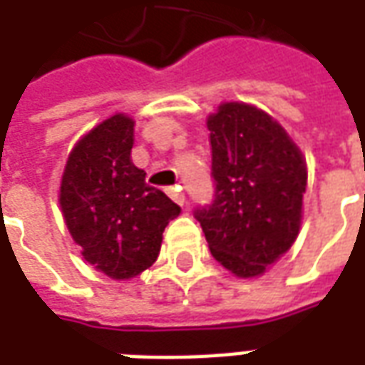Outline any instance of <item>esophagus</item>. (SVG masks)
<instances>
[{"instance_id": "34e87169", "label": "esophagus", "mask_w": 365, "mask_h": 365, "mask_svg": "<svg viewBox=\"0 0 365 365\" xmlns=\"http://www.w3.org/2000/svg\"><path fill=\"white\" fill-rule=\"evenodd\" d=\"M166 193L174 199L178 205H183V203H185V195H183V191H180V187H170Z\"/></svg>"}]
</instances>
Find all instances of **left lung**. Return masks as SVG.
<instances>
[{
	"label": "left lung",
	"mask_w": 365,
	"mask_h": 365,
	"mask_svg": "<svg viewBox=\"0 0 365 365\" xmlns=\"http://www.w3.org/2000/svg\"><path fill=\"white\" fill-rule=\"evenodd\" d=\"M215 199L195 219L209 250L237 277H258L301 229L307 164L285 128L254 105L227 101L207 119Z\"/></svg>",
	"instance_id": "left-lung-1"
}]
</instances>
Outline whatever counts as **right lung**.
<instances>
[{
  "label": "right lung",
  "mask_w": 365,
  "mask_h": 365,
  "mask_svg": "<svg viewBox=\"0 0 365 365\" xmlns=\"http://www.w3.org/2000/svg\"><path fill=\"white\" fill-rule=\"evenodd\" d=\"M135 120L115 113L91 128L68 154L60 209L86 262L125 282L156 262L162 232L182 213L166 193L146 183L130 160Z\"/></svg>",
  "instance_id": "1"
}]
</instances>
